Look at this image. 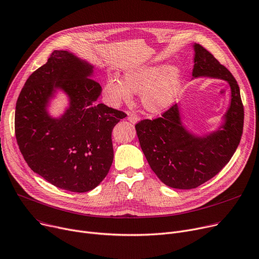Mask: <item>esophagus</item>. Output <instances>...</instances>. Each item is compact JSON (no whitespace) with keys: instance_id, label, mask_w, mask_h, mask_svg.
<instances>
[{"instance_id":"34e87169","label":"esophagus","mask_w":259,"mask_h":259,"mask_svg":"<svg viewBox=\"0 0 259 259\" xmlns=\"http://www.w3.org/2000/svg\"><path fill=\"white\" fill-rule=\"evenodd\" d=\"M127 119H128V121H131L132 123H136V122L139 121L138 116H136V115L133 114V113H128V114H127Z\"/></svg>"}]
</instances>
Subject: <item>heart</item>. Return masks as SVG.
Here are the masks:
<instances>
[{
  "mask_svg": "<svg viewBox=\"0 0 259 259\" xmlns=\"http://www.w3.org/2000/svg\"><path fill=\"white\" fill-rule=\"evenodd\" d=\"M182 71L169 64L149 65L134 69L123 79L111 76L105 86V96L112 105L128 102L132 92H140L143 107L151 113L167 110L181 90Z\"/></svg>",
  "mask_w": 259,
  "mask_h": 259,
  "instance_id": "obj_1",
  "label": "heart"
}]
</instances>
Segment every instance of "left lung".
Here are the masks:
<instances>
[{
    "label": "left lung",
    "mask_w": 259,
    "mask_h": 259,
    "mask_svg": "<svg viewBox=\"0 0 259 259\" xmlns=\"http://www.w3.org/2000/svg\"><path fill=\"white\" fill-rule=\"evenodd\" d=\"M194 50L193 76L222 78L230 86L231 103L221 128L202 138L194 136L183 126L177 105L161 117L136 124L151 170L165 185L181 190L195 189L220 172L240 144L244 127V106L234 76L202 46L195 44Z\"/></svg>",
    "instance_id": "obj_1"
}]
</instances>
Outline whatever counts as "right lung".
Listing matches in <instances>:
<instances>
[{"label":"right lung","instance_id":"1","mask_svg":"<svg viewBox=\"0 0 259 259\" xmlns=\"http://www.w3.org/2000/svg\"><path fill=\"white\" fill-rule=\"evenodd\" d=\"M93 66L67 51H54L35 70L18 95L14 130L28 166L47 182L70 192L97 187L113 163L112 131L126 116L97 104L102 87L89 78ZM57 89L70 97L59 118L46 112Z\"/></svg>","mask_w":259,"mask_h":259}]
</instances>
